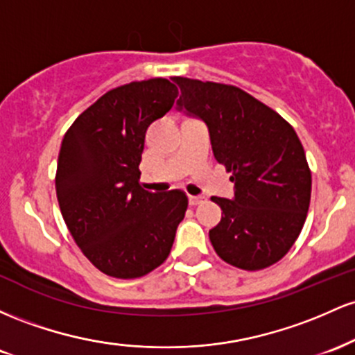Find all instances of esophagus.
Returning a JSON list of instances; mask_svg holds the SVG:
<instances>
[{
    "instance_id": "esophagus-1",
    "label": "esophagus",
    "mask_w": 355,
    "mask_h": 355,
    "mask_svg": "<svg viewBox=\"0 0 355 355\" xmlns=\"http://www.w3.org/2000/svg\"><path fill=\"white\" fill-rule=\"evenodd\" d=\"M202 201V198L201 196H189V205L191 206H196V205H199V202Z\"/></svg>"
}]
</instances>
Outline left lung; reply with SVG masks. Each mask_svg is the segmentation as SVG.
I'll return each mask as SVG.
<instances>
[{
	"label": "left lung",
	"instance_id": "8db88e82",
	"mask_svg": "<svg viewBox=\"0 0 355 355\" xmlns=\"http://www.w3.org/2000/svg\"><path fill=\"white\" fill-rule=\"evenodd\" d=\"M178 110L201 119L216 161L231 173L234 196H213L221 221L209 230L214 252L236 268L263 270L288 253L310 205L312 174L293 127L233 85L176 77Z\"/></svg>",
	"mask_w": 355,
	"mask_h": 355
}]
</instances>
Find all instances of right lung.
<instances>
[{"instance_id": "add662e5", "label": "right lung", "mask_w": 355, "mask_h": 355, "mask_svg": "<svg viewBox=\"0 0 355 355\" xmlns=\"http://www.w3.org/2000/svg\"><path fill=\"white\" fill-rule=\"evenodd\" d=\"M178 97L167 78L130 82L102 95L75 119L58 154L57 198L78 248L102 273L144 277L164 263L188 196L142 188L147 127Z\"/></svg>"}]
</instances>
